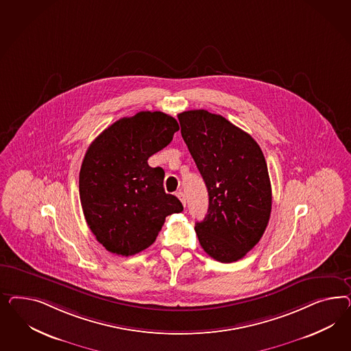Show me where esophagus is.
Returning a JSON list of instances; mask_svg holds the SVG:
<instances>
[{
	"label": "esophagus",
	"mask_w": 351,
	"mask_h": 351,
	"mask_svg": "<svg viewBox=\"0 0 351 351\" xmlns=\"http://www.w3.org/2000/svg\"><path fill=\"white\" fill-rule=\"evenodd\" d=\"M176 195H178V198L180 199L181 203H182V204H184V207H185V206H186V198H185L184 191H181V189L180 191H176Z\"/></svg>",
	"instance_id": "1"
}]
</instances>
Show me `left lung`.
Returning a JSON list of instances; mask_svg holds the SVG:
<instances>
[{
	"instance_id": "8db88e82",
	"label": "left lung",
	"mask_w": 351,
	"mask_h": 351,
	"mask_svg": "<svg viewBox=\"0 0 351 351\" xmlns=\"http://www.w3.org/2000/svg\"><path fill=\"white\" fill-rule=\"evenodd\" d=\"M181 136L208 191V211L195 233L204 252L233 263L255 247L270 219L271 185L254 138L204 109L178 114Z\"/></svg>"
}]
</instances>
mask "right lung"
<instances>
[{"mask_svg":"<svg viewBox=\"0 0 351 351\" xmlns=\"http://www.w3.org/2000/svg\"><path fill=\"white\" fill-rule=\"evenodd\" d=\"M179 123L163 112H138L118 119L91 143L80 171L86 223L106 251L138 254L153 245L166 216L180 201L163 188L165 171L150 156L167 147Z\"/></svg>","mask_w":351,"mask_h":351,"instance_id":"1","label":"right lung"}]
</instances>
